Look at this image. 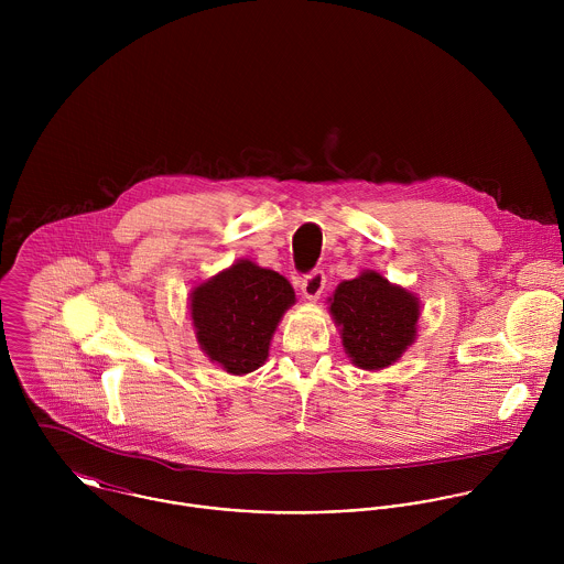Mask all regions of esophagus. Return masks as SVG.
<instances>
[{"mask_svg": "<svg viewBox=\"0 0 564 564\" xmlns=\"http://www.w3.org/2000/svg\"><path fill=\"white\" fill-rule=\"evenodd\" d=\"M323 289H325V275L323 271H313L311 275H306L302 280V295L308 302H317L322 297Z\"/></svg>", "mask_w": 564, "mask_h": 564, "instance_id": "esophagus-1", "label": "esophagus"}]
</instances>
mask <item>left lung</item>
<instances>
[{
    "label": "left lung",
    "instance_id": "1",
    "mask_svg": "<svg viewBox=\"0 0 564 564\" xmlns=\"http://www.w3.org/2000/svg\"><path fill=\"white\" fill-rule=\"evenodd\" d=\"M327 304L343 349L358 369L395 365L419 336L421 300L373 269L343 280Z\"/></svg>",
    "mask_w": 564,
    "mask_h": 564
}]
</instances>
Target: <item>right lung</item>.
Instances as JSON below:
<instances>
[{
	"label": "right lung",
	"instance_id": "1",
	"mask_svg": "<svg viewBox=\"0 0 564 564\" xmlns=\"http://www.w3.org/2000/svg\"><path fill=\"white\" fill-rule=\"evenodd\" d=\"M295 304L291 282L241 258L195 284L188 317L199 349L230 376H245L269 358L271 338Z\"/></svg>",
	"mask_w": 564,
	"mask_h": 564
}]
</instances>
